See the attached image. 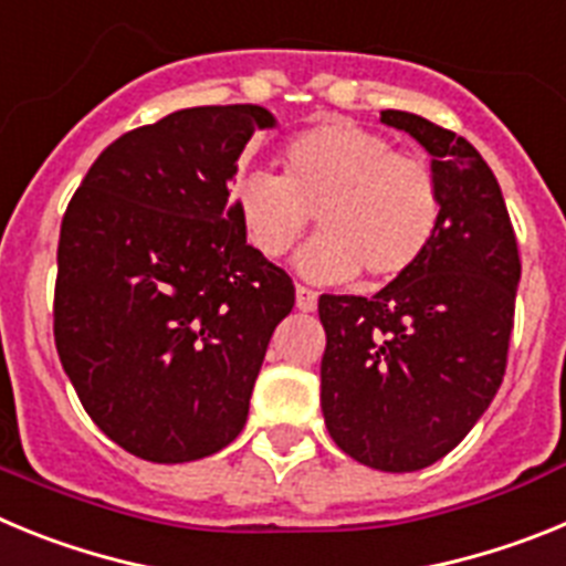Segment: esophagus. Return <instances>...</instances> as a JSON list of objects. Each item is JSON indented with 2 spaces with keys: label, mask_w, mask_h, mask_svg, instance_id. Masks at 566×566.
Segmentation results:
<instances>
[{
  "label": "esophagus",
  "mask_w": 566,
  "mask_h": 566,
  "mask_svg": "<svg viewBox=\"0 0 566 566\" xmlns=\"http://www.w3.org/2000/svg\"><path fill=\"white\" fill-rule=\"evenodd\" d=\"M297 308L300 312H314L317 308V292L308 286H297Z\"/></svg>",
  "instance_id": "esophagus-1"
}]
</instances>
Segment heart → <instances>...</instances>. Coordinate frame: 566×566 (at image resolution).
I'll return each instance as SVG.
<instances>
[{
  "label": "heart",
  "instance_id": "obj_1",
  "mask_svg": "<svg viewBox=\"0 0 566 566\" xmlns=\"http://www.w3.org/2000/svg\"><path fill=\"white\" fill-rule=\"evenodd\" d=\"M229 203L249 247L269 260L292 252L317 214L323 234L297 258L314 283H345L363 269L377 283L399 280L431 252L444 214L431 164L348 118L294 133L283 175H234Z\"/></svg>",
  "mask_w": 566,
  "mask_h": 566
}]
</instances>
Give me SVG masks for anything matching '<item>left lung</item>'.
Listing matches in <instances>:
<instances>
[{
	"label": "left lung",
	"mask_w": 566,
	"mask_h": 566,
	"mask_svg": "<svg viewBox=\"0 0 566 566\" xmlns=\"http://www.w3.org/2000/svg\"><path fill=\"white\" fill-rule=\"evenodd\" d=\"M379 122L433 155L442 227L422 263L374 297H319V405L339 451L411 473L451 453L496 397L522 260L496 175L473 144L402 109Z\"/></svg>",
	"instance_id": "8db88e82"
}]
</instances>
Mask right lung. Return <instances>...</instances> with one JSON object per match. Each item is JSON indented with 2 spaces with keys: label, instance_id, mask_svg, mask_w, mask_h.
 I'll use <instances>...</instances> for the list:
<instances>
[{
  "label": "right lung",
  "instance_id": "obj_1",
  "mask_svg": "<svg viewBox=\"0 0 566 566\" xmlns=\"http://www.w3.org/2000/svg\"><path fill=\"white\" fill-rule=\"evenodd\" d=\"M254 104L189 107L115 138L70 198L53 337L90 419L147 462H195L247 424L274 328L294 308L286 269L254 252L229 178Z\"/></svg>",
  "mask_w": 566,
  "mask_h": 566
}]
</instances>
